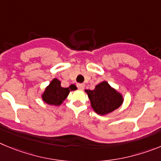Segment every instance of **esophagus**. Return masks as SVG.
<instances>
[{"instance_id": "obj_1", "label": "esophagus", "mask_w": 161, "mask_h": 161, "mask_svg": "<svg viewBox=\"0 0 161 161\" xmlns=\"http://www.w3.org/2000/svg\"><path fill=\"white\" fill-rule=\"evenodd\" d=\"M77 86H78V88H79V89L83 90L84 87H85V85H84L83 83H78Z\"/></svg>"}]
</instances>
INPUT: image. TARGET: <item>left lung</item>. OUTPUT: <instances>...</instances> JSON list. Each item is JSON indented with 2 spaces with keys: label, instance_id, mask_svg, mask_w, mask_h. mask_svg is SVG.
Instances as JSON below:
<instances>
[{
  "label": "left lung",
  "instance_id": "obj_1",
  "mask_svg": "<svg viewBox=\"0 0 161 161\" xmlns=\"http://www.w3.org/2000/svg\"><path fill=\"white\" fill-rule=\"evenodd\" d=\"M91 107L98 115H105L115 111L123 103L122 95L111 87L107 82L98 84L94 90H86Z\"/></svg>",
  "mask_w": 161,
  "mask_h": 161
}]
</instances>
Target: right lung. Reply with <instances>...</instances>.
I'll list each match as a JSON object with an SVG mask.
<instances>
[{
    "label": "right lung",
    "instance_id": "obj_1",
    "mask_svg": "<svg viewBox=\"0 0 161 161\" xmlns=\"http://www.w3.org/2000/svg\"><path fill=\"white\" fill-rule=\"evenodd\" d=\"M77 87L70 85L69 87H62L61 82L57 79H53L42 95V99L46 103L50 105H60L66 99L70 91H75Z\"/></svg>",
    "mask_w": 161,
    "mask_h": 161
}]
</instances>
